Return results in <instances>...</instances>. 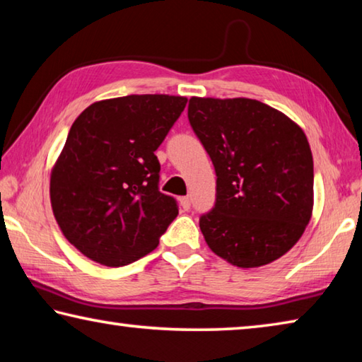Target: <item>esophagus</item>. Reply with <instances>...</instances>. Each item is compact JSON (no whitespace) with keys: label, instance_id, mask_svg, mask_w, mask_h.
<instances>
[{"label":"esophagus","instance_id":"1","mask_svg":"<svg viewBox=\"0 0 362 362\" xmlns=\"http://www.w3.org/2000/svg\"><path fill=\"white\" fill-rule=\"evenodd\" d=\"M179 203H180V207L183 211H188L189 206H192V201H189L188 196H182V198L179 199Z\"/></svg>","mask_w":362,"mask_h":362}]
</instances>
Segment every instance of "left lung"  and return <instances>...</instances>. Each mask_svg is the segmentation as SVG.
<instances>
[{
	"mask_svg": "<svg viewBox=\"0 0 362 362\" xmlns=\"http://www.w3.org/2000/svg\"><path fill=\"white\" fill-rule=\"evenodd\" d=\"M188 119L217 174L216 207L199 218L209 249L240 268L289 252L315 204L313 155L302 127L246 97H192Z\"/></svg>",
	"mask_w": 362,
	"mask_h": 362,
	"instance_id": "left-lung-1",
	"label": "left lung"
}]
</instances>
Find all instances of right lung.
Here are the masks:
<instances>
[{"label": "right lung", "instance_id": "1", "mask_svg": "<svg viewBox=\"0 0 362 362\" xmlns=\"http://www.w3.org/2000/svg\"><path fill=\"white\" fill-rule=\"evenodd\" d=\"M187 97L142 94L94 102L73 122L54 163L49 194L64 236L105 267H124L155 250L177 217L158 189L155 151Z\"/></svg>", "mask_w": 362, "mask_h": 362}]
</instances>
